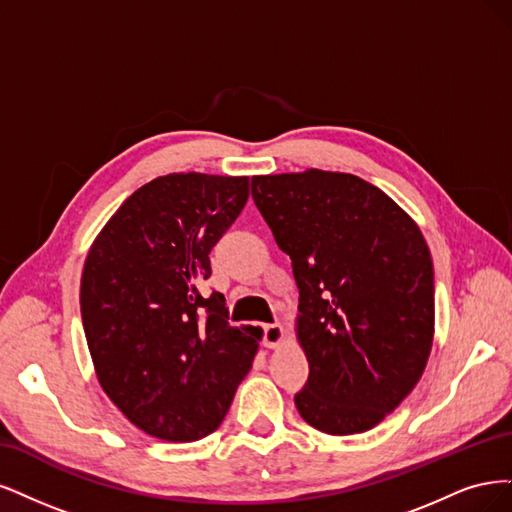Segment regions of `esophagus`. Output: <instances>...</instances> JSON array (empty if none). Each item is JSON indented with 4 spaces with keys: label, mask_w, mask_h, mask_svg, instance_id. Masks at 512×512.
Returning <instances> with one entry per match:
<instances>
[{
    "label": "esophagus",
    "mask_w": 512,
    "mask_h": 512,
    "mask_svg": "<svg viewBox=\"0 0 512 512\" xmlns=\"http://www.w3.org/2000/svg\"><path fill=\"white\" fill-rule=\"evenodd\" d=\"M285 338V329L280 323H272L263 327V344L268 346V349H276V346L283 342Z\"/></svg>",
    "instance_id": "34e87169"
}]
</instances>
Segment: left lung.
Masks as SVG:
<instances>
[{"label": "left lung", "instance_id": "1", "mask_svg": "<svg viewBox=\"0 0 512 512\" xmlns=\"http://www.w3.org/2000/svg\"><path fill=\"white\" fill-rule=\"evenodd\" d=\"M253 200L300 289L295 393L319 432H368L400 406L434 340V266L419 225L364 178L306 170L253 176Z\"/></svg>", "mask_w": 512, "mask_h": 512}]
</instances>
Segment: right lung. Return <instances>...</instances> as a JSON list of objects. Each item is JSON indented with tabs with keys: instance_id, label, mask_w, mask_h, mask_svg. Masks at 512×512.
<instances>
[{
	"instance_id": "1",
	"label": "right lung",
	"mask_w": 512,
	"mask_h": 512,
	"mask_svg": "<svg viewBox=\"0 0 512 512\" xmlns=\"http://www.w3.org/2000/svg\"><path fill=\"white\" fill-rule=\"evenodd\" d=\"M249 200V176L168 174L131 193L93 240L80 315L102 389L148 436L193 442L221 425L261 329L200 293L210 251Z\"/></svg>"
}]
</instances>
